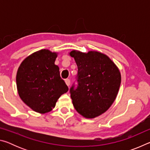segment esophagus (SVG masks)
<instances>
[{
	"mask_svg": "<svg viewBox=\"0 0 150 150\" xmlns=\"http://www.w3.org/2000/svg\"><path fill=\"white\" fill-rule=\"evenodd\" d=\"M65 82L66 83V85H67L68 87H69V86L70 85V80L68 79H67L65 80Z\"/></svg>",
	"mask_w": 150,
	"mask_h": 150,
	"instance_id": "obj_1",
	"label": "esophagus"
}]
</instances>
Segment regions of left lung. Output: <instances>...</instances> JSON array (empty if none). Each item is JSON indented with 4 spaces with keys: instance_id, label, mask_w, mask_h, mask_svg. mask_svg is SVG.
I'll return each instance as SVG.
<instances>
[{
    "instance_id": "8db88e82",
    "label": "left lung",
    "mask_w": 150,
    "mask_h": 150,
    "mask_svg": "<svg viewBox=\"0 0 150 150\" xmlns=\"http://www.w3.org/2000/svg\"><path fill=\"white\" fill-rule=\"evenodd\" d=\"M78 68V87L71 88V98L75 110L86 118L103 114L112 105L121 83V74L110 58L96 51L87 53L72 50Z\"/></svg>"
}]
</instances>
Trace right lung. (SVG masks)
Wrapping results in <instances>:
<instances>
[{"label":"right lung","mask_w":150,"mask_h":150,"mask_svg":"<svg viewBox=\"0 0 150 150\" xmlns=\"http://www.w3.org/2000/svg\"><path fill=\"white\" fill-rule=\"evenodd\" d=\"M57 52L43 49L22 61L16 73L18 93L22 100L40 114L54 108L57 100L69 88L55 65Z\"/></svg>","instance_id":"1"}]
</instances>
